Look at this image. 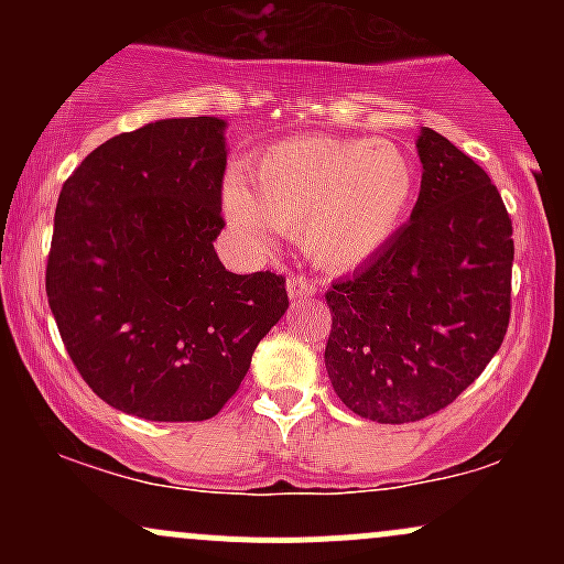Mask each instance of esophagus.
<instances>
[{
	"label": "esophagus",
	"mask_w": 564,
	"mask_h": 564,
	"mask_svg": "<svg viewBox=\"0 0 564 564\" xmlns=\"http://www.w3.org/2000/svg\"><path fill=\"white\" fill-rule=\"evenodd\" d=\"M286 291L291 300H302V296H313L315 291H318V286L304 275H291L286 281Z\"/></svg>",
	"instance_id": "obj_1"
}]
</instances>
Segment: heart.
<instances>
[{
    "instance_id": "b5f03b06",
    "label": "heart",
    "mask_w": 564,
    "mask_h": 564,
    "mask_svg": "<svg viewBox=\"0 0 564 564\" xmlns=\"http://www.w3.org/2000/svg\"><path fill=\"white\" fill-rule=\"evenodd\" d=\"M416 198V166L390 140L294 138L254 161L249 183L230 177L223 206L230 228L268 249L273 232L302 238L326 270H355L377 257Z\"/></svg>"
}]
</instances>
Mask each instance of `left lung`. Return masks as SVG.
<instances>
[{"mask_svg":"<svg viewBox=\"0 0 564 564\" xmlns=\"http://www.w3.org/2000/svg\"><path fill=\"white\" fill-rule=\"evenodd\" d=\"M422 191L390 243L328 289L326 371L349 411L405 424L451 405L509 326L511 219L485 170L435 129L416 138Z\"/></svg>","mask_w":564,"mask_h":564,"instance_id":"left-lung-1","label":"left lung"}]
</instances>
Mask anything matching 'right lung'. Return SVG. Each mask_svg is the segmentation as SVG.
I'll list each match as a JSON object with an SVG mask.
<instances>
[{"mask_svg": "<svg viewBox=\"0 0 564 564\" xmlns=\"http://www.w3.org/2000/svg\"><path fill=\"white\" fill-rule=\"evenodd\" d=\"M228 121L159 119L95 148L63 185L47 300L97 398L148 422H204L289 310L275 273L225 270L215 238Z\"/></svg>", "mask_w": 564, "mask_h": 564, "instance_id": "right-lung-1", "label": "right lung"}]
</instances>
